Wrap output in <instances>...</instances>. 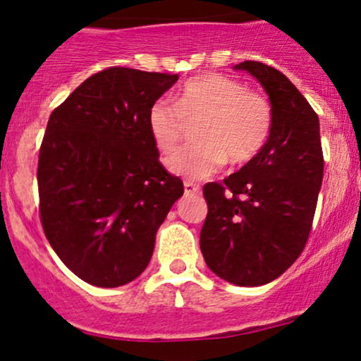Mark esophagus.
Segmentation results:
<instances>
[{
	"label": "esophagus",
	"mask_w": 361,
	"mask_h": 361,
	"mask_svg": "<svg viewBox=\"0 0 361 361\" xmlns=\"http://www.w3.org/2000/svg\"><path fill=\"white\" fill-rule=\"evenodd\" d=\"M185 195H197L200 193V186L192 183V181H185Z\"/></svg>",
	"instance_id": "obj_1"
}]
</instances>
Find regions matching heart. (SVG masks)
<instances>
[{
    "label": "heart",
    "mask_w": 361,
    "mask_h": 361,
    "mask_svg": "<svg viewBox=\"0 0 361 361\" xmlns=\"http://www.w3.org/2000/svg\"><path fill=\"white\" fill-rule=\"evenodd\" d=\"M197 139L175 152L166 166L178 176L200 180L217 173L227 159L251 161L267 144L271 130V106L243 82L202 74L186 81L176 103L163 97L149 106L147 128L161 152H171L185 134L186 122H197Z\"/></svg>",
    "instance_id": "obj_1"
}]
</instances>
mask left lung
I'll use <instances>...</instances> for the list:
<instances>
[{"mask_svg":"<svg viewBox=\"0 0 361 361\" xmlns=\"http://www.w3.org/2000/svg\"><path fill=\"white\" fill-rule=\"evenodd\" d=\"M259 81L271 105L267 144L224 183H207L200 250L215 275L239 287L270 283L307 243L324 173L319 117L279 69L234 66Z\"/></svg>","mask_w":361,"mask_h":361,"instance_id":"8db88e82","label":"left lung"}]
</instances>
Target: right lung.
<instances>
[{"mask_svg":"<svg viewBox=\"0 0 361 361\" xmlns=\"http://www.w3.org/2000/svg\"><path fill=\"white\" fill-rule=\"evenodd\" d=\"M176 81L178 74L103 69L49 117L37 169L40 221L52 250L86 283L114 288L137 279L183 195L147 128L149 106Z\"/></svg>","mask_w":361,"mask_h":361,"instance_id":"add662e5","label":"right lung"}]
</instances>
